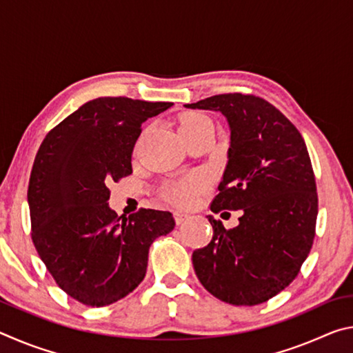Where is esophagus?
Instances as JSON below:
<instances>
[{"label": "esophagus", "instance_id": "1", "mask_svg": "<svg viewBox=\"0 0 353 353\" xmlns=\"http://www.w3.org/2000/svg\"><path fill=\"white\" fill-rule=\"evenodd\" d=\"M190 216L187 213H182V212H174V221H176V224L177 225H181V224H183L185 221H187Z\"/></svg>", "mask_w": 353, "mask_h": 353}]
</instances>
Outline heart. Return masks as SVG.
<instances>
[{"instance_id":"b5f03b06","label":"heart","mask_w":353,"mask_h":353,"mask_svg":"<svg viewBox=\"0 0 353 353\" xmlns=\"http://www.w3.org/2000/svg\"><path fill=\"white\" fill-rule=\"evenodd\" d=\"M210 129L213 130V123L210 118L204 115H199V113H190V115H185L181 123H179V132H199V130ZM204 190V181L199 177H190L185 179V181L172 185L168 190V198L171 202H174L179 207H188L193 204L201 191Z\"/></svg>"}]
</instances>
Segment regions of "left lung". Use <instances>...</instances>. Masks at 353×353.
<instances>
[{
	"label": "left lung",
	"mask_w": 353,
	"mask_h": 353,
	"mask_svg": "<svg viewBox=\"0 0 353 353\" xmlns=\"http://www.w3.org/2000/svg\"><path fill=\"white\" fill-rule=\"evenodd\" d=\"M221 112L230 126L227 165L210 210H243L193 252L199 282L230 305H259L297 277L316 234L318 193L305 141L288 118L255 94L224 93L187 104Z\"/></svg>",
	"instance_id": "obj_1"
}]
</instances>
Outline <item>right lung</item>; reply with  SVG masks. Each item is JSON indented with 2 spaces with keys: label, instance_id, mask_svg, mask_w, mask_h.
I'll return each instance as SVG.
<instances>
[{
  "label": "right lung",
  "instance_id": "right-lung-1",
  "mask_svg": "<svg viewBox=\"0 0 353 353\" xmlns=\"http://www.w3.org/2000/svg\"><path fill=\"white\" fill-rule=\"evenodd\" d=\"M172 103L98 98L52 128L35 155L28 187L32 243L56 283L87 307H105L145 279L149 248L174 229L170 212L110 210L112 182L132 174L148 118Z\"/></svg>",
  "mask_w": 353,
  "mask_h": 353
}]
</instances>
